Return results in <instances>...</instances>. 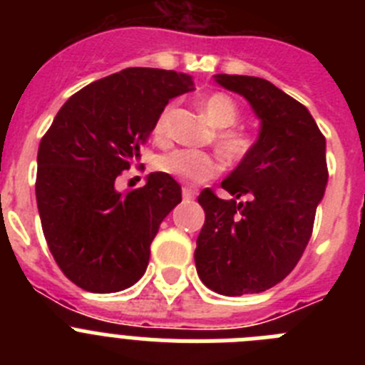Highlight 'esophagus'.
<instances>
[{"instance_id": "esophagus-1", "label": "esophagus", "mask_w": 365, "mask_h": 365, "mask_svg": "<svg viewBox=\"0 0 365 365\" xmlns=\"http://www.w3.org/2000/svg\"><path fill=\"white\" fill-rule=\"evenodd\" d=\"M197 195V192H195V188H190V186H185L182 188V197L186 199V201H190V199H193Z\"/></svg>"}]
</instances>
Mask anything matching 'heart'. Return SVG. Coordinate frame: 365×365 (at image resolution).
I'll use <instances>...</instances> for the list:
<instances>
[{
    "instance_id": "heart-1",
    "label": "heart",
    "mask_w": 365,
    "mask_h": 365,
    "mask_svg": "<svg viewBox=\"0 0 365 365\" xmlns=\"http://www.w3.org/2000/svg\"><path fill=\"white\" fill-rule=\"evenodd\" d=\"M202 111L217 131V148L232 163H241L254 148V137L243 128H235L241 117L240 106L227 93H212L201 102ZM175 102H168L153 124V137L164 143L170 138V120H172ZM157 172L172 175L188 185H201L214 179L222 172V160L217 153L201 150H179L166 151L155 159Z\"/></svg>"
}]
</instances>
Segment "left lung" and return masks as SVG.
<instances>
[{
    "label": "left lung",
    "instance_id": "1",
    "mask_svg": "<svg viewBox=\"0 0 365 365\" xmlns=\"http://www.w3.org/2000/svg\"><path fill=\"white\" fill-rule=\"evenodd\" d=\"M261 118L252 151L221 182L232 199L205 188L197 197L205 225L195 267L214 292H263L285 279L311 240L327 185L325 137L298 100L256 76L217 74ZM245 199L240 201V197Z\"/></svg>",
    "mask_w": 365,
    "mask_h": 365
}]
</instances>
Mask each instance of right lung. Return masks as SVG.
Segmentation results:
<instances>
[{"label": "right lung", "mask_w": 365, "mask_h": 365, "mask_svg": "<svg viewBox=\"0 0 365 365\" xmlns=\"http://www.w3.org/2000/svg\"><path fill=\"white\" fill-rule=\"evenodd\" d=\"M190 89L186 74L130 67L74 93L41 138V228L60 270L83 291H124L146 272L150 245L180 202V186L155 172L120 193L115 179L140 157L160 109Z\"/></svg>", "instance_id": "right-lung-1"}]
</instances>
